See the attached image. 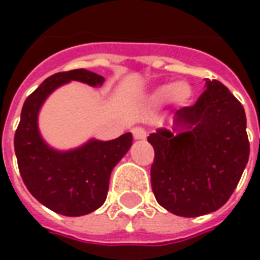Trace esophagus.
Returning <instances> with one entry per match:
<instances>
[{"label": "esophagus", "instance_id": "1", "mask_svg": "<svg viewBox=\"0 0 260 260\" xmlns=\"http://www.w3.org/2000/svg\"><path fill=\"white\" fill-rule=\"evenodd\" d=\"M132 135H134L135 141H142V139L146 138V131L141 128V126H135V128H132Z\"/></svg>", "mask_w": 260, "mask_h": 260}]
</instances>
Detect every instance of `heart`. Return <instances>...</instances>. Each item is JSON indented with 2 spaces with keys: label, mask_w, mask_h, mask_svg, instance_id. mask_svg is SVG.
Masks as SVG:
<instances>
[{
  "label": "heart",
  "mask_w": 260,
  "mask_h": 260,
  "mask_svg": "<svg viewBox=\"0 0 260 260\" xmlns=\"http://www.w3.org/2000/svg\"><path fill=\"white\" fill-rule=\"evenodd\" d=\"M193 99V89L186 82H169L154 87L149 94V102L154 106H163L173 102L178 106H188Z\"/></svg>",
  "instance_id": "b5f03b06"
}]
</instances>
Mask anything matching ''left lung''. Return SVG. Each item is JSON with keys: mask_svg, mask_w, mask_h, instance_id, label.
<instances>
[{"mask_svg": "<svg viewBox=\"0 0 260 260\" xmlns=\"http://www.w3.org/2000/svg\"><path fill=\"white\" fill-rule=\"evenodd\" d=\"M156 201L173 214L198 217L216 212L238 185L249 158L244 107L218 80L192 107L178 110L170 128L147 138Z\"/></svg>", "mask_w": 260, "mask_h": 260, "instance_id": "left-lung-1", "label": "left lung"}]
</instances>
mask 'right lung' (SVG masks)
<instances>
[{"label": "right lung", "instance_id": "right-lung-1", "mask_svg": "<svg viewBox=\"0 0 260 260\" xmlns=\"http://www.w3.org/2000/svg\"><path fill=\"white\" fill-rule=\"evenodd\" d=\"M72 80L100 87L104 78L87 69L51 75L23 103L14 146L22 180L42 205L64 216L78 217L102 206L111 171L132 145L126 132L113 141L89 139L71 150H57L43 139L39 113L47 97Z\"/></svg>", "mask_w": 260, "mask_h": 260}]
</instances>
